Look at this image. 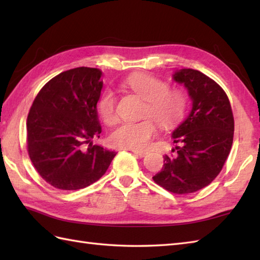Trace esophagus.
<instances>
[{"instance_id": "1", "label": "esophagus", "mask_w": 260, "mask_h": 260, "mask_svg": "<svg viewBox=\"0 0 260 260\" xmlns=\"http://www.w3.org/2000/svg\"><path fill=\"white\" fill-rule=\"evenodd\" d=\"M133 153L140 157H144L146 155V152H143V151H133Z\"/></svg>"}]
</instances>
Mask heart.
Masks as SVG:
<instances>
[{"label":"heart","mask_w":260,"mask_h":260,"mask_svg":"<svg viewBox=\"0 0 260 260\" xmlns=\"http://www.w3.org/2000/svg\"><path fill=\"white\" fill-rule=\"evenodd\" d=\"M123 86L137 93L146 102L143 109V119L139 123H124L119 125L112 134V144L128 148L133 151H142L150 145V142L156 134V125L163 129L173 128L178 125L186 113L189 105V96L184 89L172 88L169 82L146 73H135L127 77ZM117 102L112 90L104 91L98 101V114L106 125L117 123Z\"/></svg>","instance_id":"obj_1"}]
</instances>
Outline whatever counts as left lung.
Listing matches in <instances>:
<instances>
[{
    "instance_id": "obj_1",
    "label": "left lung",
    "mask_w": 260,
    "mask_h": 260,
    "mask_svg": "<svg viewBox=\"0 0 260 260\" xmlns=\"http://www.w3.org/2000/svg\"><path fill=\"white\" fill-rule=\"evenodd\" d=\"M173 79L183 84L192 99L187 118L173 132L174 155L153 176L156 184L175 194L203 189L222 170L234 141L235 120L227 93L213 79L193 69H182Z\"/></svg>"
}]
</instances>
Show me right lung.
<instances>
[{"mask_svg":"<svg viewBox=\"0 0 260 260\" xmlns=\"http://www.w3.org/2000/svg\"><path fill=\"white\" fill-rule=\"evenodd\" d=\"M102 71L79 67L53 77L38 92L26 119V147L47 183L79 190L98 181L116 152L93 145L102 127L97 115Z\"/></svg>","mask_w":260,"mask_h":260,"instance_id":"right-lung-1","label":"right lung"}]
</instances>
